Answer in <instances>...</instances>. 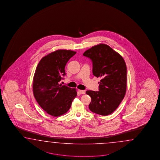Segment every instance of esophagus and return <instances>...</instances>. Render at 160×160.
<instances>
[{"instance_id": "obj_1", "label": "esophagus", "mask_w": 160, "mask_h": 160, "mask_svg": "<svg viewBox=\"0 0 160 160\" xmlns=\"http://www.w3.org/2000/svg\"><path fill=\"white\" fill-rule=\"evenodd\" d=\"M78 92H80V93H81V94H85V90H78Z\"/></svg>"}]
</instances>
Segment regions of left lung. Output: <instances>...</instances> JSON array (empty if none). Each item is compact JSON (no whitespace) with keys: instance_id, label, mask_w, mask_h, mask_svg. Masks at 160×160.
<instances>
[{"instance_id":"8db88e82","label":"left lung","mask_w":160,"mask_h":160,"mask_svg":"<svg viewBox=\"0 0 160 160\" xmlns=\"http://www.w3.org/2000/svg\"><path fill=\"white\" fill-rule=\"evenodd\" d=\"M83 56L92 60L93 75L101 78L98 91H86L92 98L89 109L99 115L108 116L116 110L125 96L126 63L121 55L105 44L93 46Z\"/></svg>"}]
</instances>
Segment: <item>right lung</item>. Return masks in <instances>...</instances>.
<instances>
[{
	"label": "right lung",
	"mask_w": 160,
	"mask_h": 160,
	"mask_svg": "<svg viewBox=\"0 0 160 160\" xmlns=\"http://www.w3.org/2000/svg\"><path fill=\"white\" fill-rule=\"evenodd\" d=\"M76 53L72 50H56L42 58L36 69L33 83L34 98L51 116L66 113L77 96L76 88L59 83L66 75V63Z\"/></svg>",
	"instance_id": "add662e5"
}]
</instances>
